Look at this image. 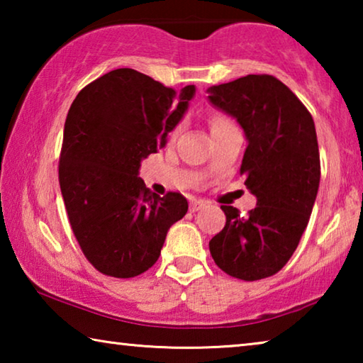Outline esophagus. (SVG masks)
<instances>
[{
    "label": "esophagus",
    "mask_w": 363,
    "mask_h": 363,
    "mask_svg": "<svg viewBox=\"0 0 363 363\" xmlns=\"http://www.w3.org/2000/svg\"><path fill=\"white\" fill-rule=\"evenodd\" d=\"M208 203L205 200H192L190 201V211L192 213H195V211H199V210H201V208H205Z\"/></svg>",
    "instance_id": "obj_1"
}]
</instances>
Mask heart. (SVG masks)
Returning <instances> with one entry per match:
<instances>
[{
  "label": "heart",
  "instance_id": "b5f03b06",
  "mask_svg": "<svg viewBox=\"0 0 363 363\" xmlns=\"http://www.w3.org/2000/svg\"><path fill=\"white\" fill-rule=\"evenodd\" d=\"M232 123L225 118L223 115H214L213 118L210 120V126H211V131L214 130H219V128H225V126H230Z\"/></svg>",
  "mask_w": 363,
  "mask_h": 363
}]
</instances>
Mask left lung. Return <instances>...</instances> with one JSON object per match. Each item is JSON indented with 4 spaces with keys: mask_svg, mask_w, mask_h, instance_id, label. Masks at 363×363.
Returning a JSON list of instances; mask_svg holds the SVG:
<instances>
[{
    "mask_svg": "<svg viewBox=\"0 0 363 363\" xmlns=\"http://www.w3.org/2000/svg\"><path fill=\"white\" fill-rule=\"evenodd\" d=\"M208 101L235 118L248 147L240 173L256 208L240 216L223 205L225 225L210 240L219 269L255 281L277 274L306 230L320 182V155L311 113L272 75H247L208 88Z\"/></svg>",
    "mask_w": 363,
    "mask_h": 363,
    "instance_id": "left-lung-1",
    "label": "left lung"
}]
</instances>
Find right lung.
I'll return each mask as SVG.
<instances>
[{"mask_svg":"<svg viewBox=\"0 0 363 363\" xmlns=\"http://www.w3.org/2000/svg\"><path fill=\"white\" fill-rule=\"evenodd\" d=\"M195 96L133 69H116L79 91L64 126L59 184L72 230L99 272L130 279L157 262L186 196L150 192L143 160L167 145Z\"/></svg>","mask_w":363,"mask_h":363,"instance_id":"1","label":"right lung"}]
</instances>
